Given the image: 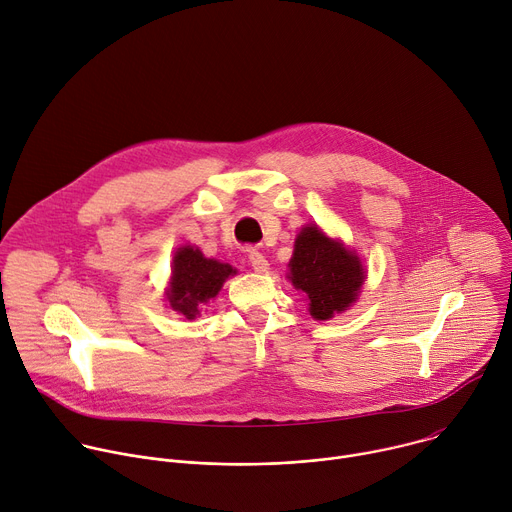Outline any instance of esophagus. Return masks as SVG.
Wrapping results in <instances>:
<instances>
[{"label": "esophagus", "instance_id": "obj_1", "mask_svg": "<svg viewBox=\"0 0 512 512\" xmlns=\"http://www.w3.org/2000/svg\"><path fill=\"white\" fill-rule=\"evenodd\" d=\"M249 261H251V267L257 271V273H265L267 269H269V263H267V259H265V255L263 253H259V251H249Z\"/></svg>", "mask_w": 512, "mask_h": 512}]
</instances>
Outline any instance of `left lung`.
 Here are the masks:
<instances>
[{"label":"left lung","instance_id":"8db88e82","mask_svg":"<svg viewBox=\"0 0 512 512\" xmlns=\"http://www.w3.org/2000/svg\"><path fill=\"white\" fill-rule=\"evenodd\" d=\"M289 271L291 283L308 294L310 314L316 320H328L356 302L364 279L360 259L318 227L300 231Z\"/></svg>","mask_w":512,"mask_h":512}]
</instances>
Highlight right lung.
I'll list each match as a JSON object with an SVG mask.
<instances>
[{
    "instance_id": "obj_1",
    "label": "right lung",
    "mask_w": 512,
    "mask_h": 512,
    "mask_svg": "<svg viewBox=\"0 0 512 512\" xmlns=\"http://www.w3.org/2000/svg\"><path fill=\"white\" fill-rule=\"evenodd\" d=\"M233 273H237V269L229 263L206 259L200 249L190 245L182 247L174 255L168 302L176 312L194 320L200 308L216 298L225 279Z\"/></svg>"
}]
</instances>
